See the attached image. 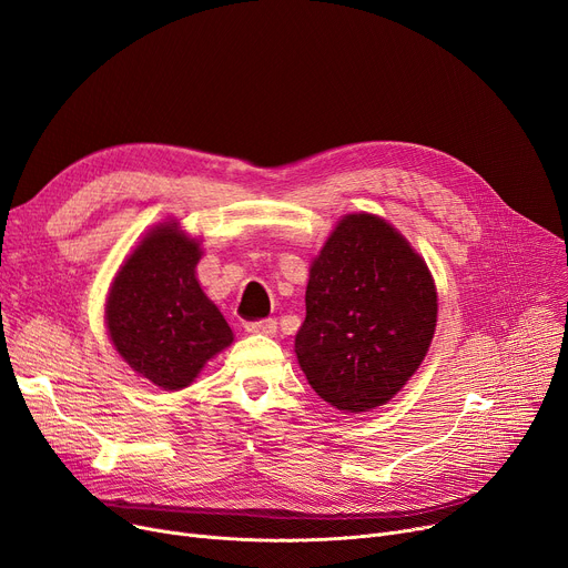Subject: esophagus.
Returning a JSON list of instances; mask_svg holds the SVG:
<instances>
[{
	"label": "esophagus",
	"mask_w": 568,
	"mask_h": 568,
	"mask_svg": "<svg viewBox=\"0 0 568 568\" xmlns=\"http://www.w3.org/2000/svg\"><path fill=\"white\" fill-rule=\"evenodd\" d=\"M244 326H246L248 334H264V336H272V334H276V329H278V324H276L274 317L253 320V322H246Z\"/></svg>",
	"instance_id": "1"
}]
</instances>
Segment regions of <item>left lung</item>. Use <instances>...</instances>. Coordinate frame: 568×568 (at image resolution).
Instances as JSON below:
<instances>
[{
  "label": "left lung",
  "mask_w": 568,
  "mask_h": 568,
  "mask_svg": "<svg viewBox=\"0 0 568 568\" xmlns=\"http://www.w3.org/2000/svg\"><path fill=\"white\" fill-rule=\"evenodd\" d=\"M437 322L426 262L371 214L345 216L311 266L294 352L320 398L343 412L392 400L422 366Z\"/></svg>",
  "instance_id": "8db88e82"
}]
</instances>
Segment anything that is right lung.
I'll return each instance as SVG.
<instances>
[{
	"instance_id": "add662e5",
	"label": "right lung",
	"mask_w": 568,
	"mask_h": 568,
	"mask_svg": "<svg viewBox=\"0 0 568 568\" xmlns=\"http://www.w3.org/2000/svg\"><path fill=\"white\" fill-rule=\"evenodd\" d=\"M200 246L176 223L149 232L116 274L105 322L116 352L161 389L189 386L232 343L221 311L206 300L195 264Z\"/></svg>"
}]
</instances>
